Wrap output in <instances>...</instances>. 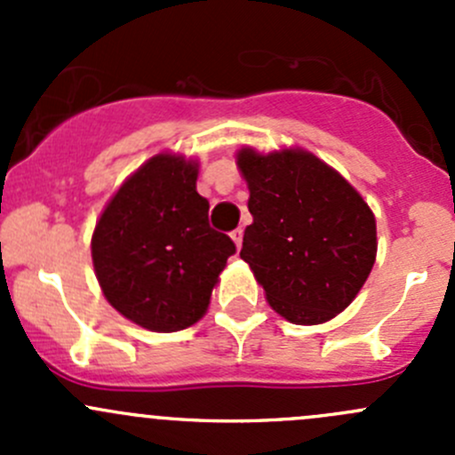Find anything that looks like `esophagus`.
<instances>
[{"label":"esophagus","mask_w":455,"mask_h":455,"mask_svg":"<svg viewBox=\"0 0 455 455\" xmlns=\"http://www.w3.org/2000/svg\"><path fill=\"white\" fill-rule=\"evenodd\" d=\"M242 237H244V231H242V228H235V231L231 233V240L235 242L237 249H240V246H242Z\"/></svg>","instance_id":"esophagus-1"}]
</instances>
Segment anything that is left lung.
Listing matches in <instances>:
<instances>
[{
	"label": "left lung",
	"instance_id": "obj_1",
	"mask_svg": "<svg viewBox=\"0 0 455 455\" xmlns=\"http://www.w3.org/2000/svg\"><path fill=\"white\" fill-rule=\"evenodd\" d=\"M249 185L240 257L291 323L316 325L352 304L376 259V220L339 172L304 149L237 151Z\"/></svg>",
	"mask_w": 455,
	"mask_h": 455
}]
</instances>
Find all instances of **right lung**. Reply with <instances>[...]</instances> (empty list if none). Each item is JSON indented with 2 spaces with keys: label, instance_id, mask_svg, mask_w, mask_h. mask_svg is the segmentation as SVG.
Instances as JSON below:
<instances>
[{
  "label": "right lung",
  "instance_id": "right-lung-1",
  "mask_svg": "<svg viewBox=\"0 0 455 455\" xmlns=\"http://www.w3.org/2000/svg\"><path fill=\"white\" fill-rule=\"evenodd\" d=\"M198 163L158 154L108 202L92 235V261L105 299L154 332L194 325L209 308L235 244L209 227L196 191Z\"/></svg>",
  "mask_w": 455,
  "mask_h": 455
}]
</instances>
